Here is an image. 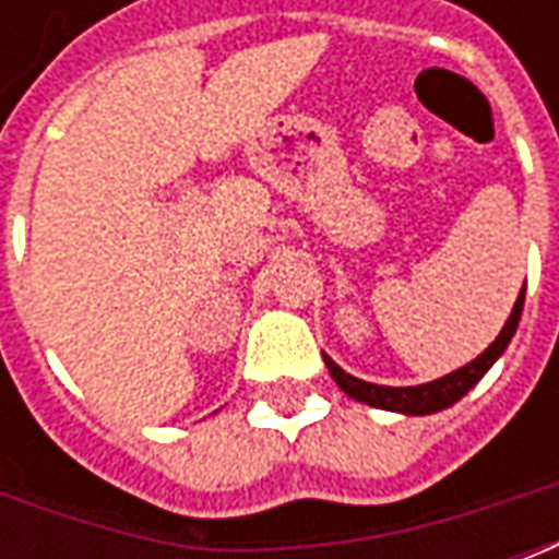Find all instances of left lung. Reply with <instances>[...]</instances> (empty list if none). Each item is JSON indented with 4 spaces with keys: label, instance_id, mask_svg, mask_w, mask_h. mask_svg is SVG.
Returning <instances> with one entry per match:
<instances>
[{
    "label": "left lung",
    "instance_id": "8db88e82",
    "mask_svg": "<svg viewBox=\"0 0 559 559\" xmlns=\"http://www.w3.org/2000/svg\"><path fill=\"white\" fill-rule=\"evenodd\" d=\"M524 290L527 284L518 293L515 305H512V314L500 329V335L485 347V350L467 362L464 368H457L452 374L437 377L431 383H419V386H377V383H368V380H359V377L347 374L341 365H335L323 353V362H326L329 374L338 383V389L344 395H350L353 401L359 404H368V407H377V411L389 413H404V416H428V413H440L445 407H452L455 401H461L467 395L469 389L479 383L481 377L491 371V365L500 359L509 347V341L515 335L518 320H521V311H524Z\"/></svg>",
    "mask_w": 559,
    "mask_h": 559
}]
</instances>
